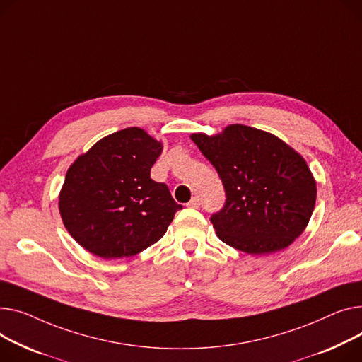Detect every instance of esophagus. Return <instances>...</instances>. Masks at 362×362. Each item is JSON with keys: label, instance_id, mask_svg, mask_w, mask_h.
I'll list each match as a JSON object with an SVG mask.
<instances>
[{"label": "esophagus", "instance_id": "obj_1", "mask_svg": "<svg viewBox=\"0 0 362 362\" xmlns=\"http://www.w3.org/2000/svg\"><path fill=\"white\" fill-rule=\"evenodd\" d=\"M199 205H201V202H199V198H197V197L192 198V199L189 201V204H187L189 208H199Z\"/></svg>", "mask_w": 362, "mask_h": 362}]
</instances>
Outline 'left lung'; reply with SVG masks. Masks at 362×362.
Instances as JSON below:
<instances>
[{
    "mask_svg": "<svg viewBox=\"0 0 362 362\" xmlns=\"http://www.w3.org/2000/svg\"><path fill=\"white\" fill-rule=\"evenodd\" d=\"M190 139L226 189L224 208L211 216L221 242L260 256L286 249L303 234L317 187L300 153L271 132L240 124Z\"/></svg>",
    "mask_w": 362,
    "mask_h": 362,
    "instance_id": "8db88e82",
    "label": "left lung"
}]
</instances>
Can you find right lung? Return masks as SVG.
Returning <instances> with one entry per match:
<instances>
[{
    "label": "right lung",
    "mask_w": 362,
    "mask_h": 362,
    "mask_svg": "<svg viewBox=\"0 0 362 362\" xmlns=\"http://www.w3.org/2000/svg\"><path fill=\"white\" fill-rule=\"evenodd\" d=\"M161 151L160 141L131 127L102 138L69 165L58 205L81 247L102 259H122L165 234L182 205L150 177Z\"/></svg>",
    "instance_id": "obj_1"
}]
</instances>
